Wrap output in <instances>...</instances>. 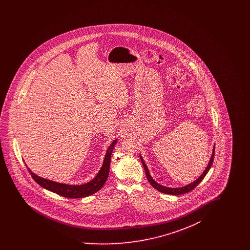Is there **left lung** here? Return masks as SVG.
<instances>
[{"instance_id":"1","label":"left lung","mask_w":250,"mask_h":250,"mask_svg":"<svg viewBox=\"0 0 250 250\" xmlns=\"http://www.w3.org/2000/svg\"><path fill=\"white\" fill-rule=\"evenodd\" d=\"M140 156H141L142 163H143V167H144V169H145V173H146L147 179H148V181L150 182V184L152 185V187H153L154 188H155L156 190L159 191V192H162V193H165V194H169V195H175V196H178V195H182V194H185V193H188V192H190L191 190H193V189H194V188H196V187H197V186L202 182L203 178L205 177V175L208 173L209 169H210V168H211V167H212L213 161H214V147L213 148V153H212V156H211V158H210V161H209V163H208L207 167H205L204 171L202 172V175H201L199 178L197 179V180H195L193 183L188 184V185H187V186H185V187H183V188H167V187L161 186V185H159L158 183H156L155 180L153 179V177L151 176L150 171H149L148 167L146 166V164L144 163L142 155H140Z\"/></svg>"}]
</instances>
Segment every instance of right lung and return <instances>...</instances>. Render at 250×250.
I'll return each mask as SVG.
<instances>
[{
    "label": "right lung",
    "instance_id": "right-lung-1",
    "mask_svg": "<svg viewBox=\"0 0 250 250\" xmlns=\"http://www.w3.org/2000/svg\"><path fill=\"white\" fill-rule=\"evenodd\" d=\"M116 143H117V140H114L112 143L109 144L100 170L98 171V173L96 174L95 178L84 185L75 186V185H67V184L54 182V181L42 178V177L36 175L29 167H28V170L36 183L39 186H41L42 188H46L47 190L56 193L60 196L71 198V199L88 197L90 195L95 194V192L100 190L102 188V187L104 186V184L106 183L107 177H108L111 153H112L113 148Z\"/></svg>",
    "mask_w": 250,
    "mask_h": 250
}]
</instances>
